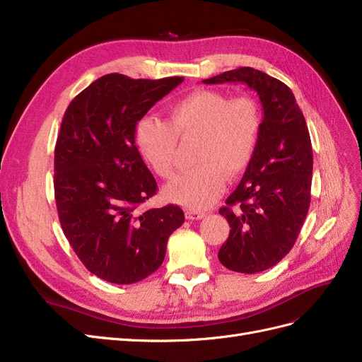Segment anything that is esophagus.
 Segmentation results:
<instances>
[{"mask_svg": "<svg viewBox=\"0 0 362 362\" xmlns=\"http://www.w3.org/2000/svg\"><path fill=\"white\" fill-rule=\"evenodd\" d=\"M206 214L204 211H196V210H187L185 211V218L189 221H199V218H204Z\"/></svg>", "mask_w": 362, "mask_h": 362, "instance_id": "34e87169", "label": "esophagus"}]
</instances>
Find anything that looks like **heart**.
Masks as SVG:
<instances>
[{
	"label": "heart",
	"instance_id": "heart-1",
	"mask_svg": "<svg viewBox=\"0 0 362 362\" xmlns=\"http://www.w3.org/2000/svg\"><path fill=\"white\" fill-rule=\"evenodd\" d=\"M262 117L247 95L229 98L218 90H194L168 108V122L144 117L136 127L141 157L158 177L175 169L178 139H198V168L177 175L164 187V198L192 210L211 205L225 190L226 177L235 180L255 156Z\"/></svg>",
	"mask_w": 362,
	"mask_h": 362
}]
</instances>
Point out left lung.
Returning a JSON list of instances; mask_svg holds the SVG:
<instances>
[{
  "label": "left lung",
  "instance_id": "obj_1",
  "mask_svg": "<svg viewBox=\"0 0 362 362\" xmlns=\"http://www.w3.org/2000/svg\"><path fill=\"white\" fill-rule=\"evenodd\" d=\"M205 84L243 83L262 105L255 156L221 213L229 237L218 261L238 273L267 270L296 243L311 202L313 148L305 117L287 84L254 68L226 71Z\"/></svg>",
  "mask_w": 362,
  "mask_h": 362
}]
</instances>
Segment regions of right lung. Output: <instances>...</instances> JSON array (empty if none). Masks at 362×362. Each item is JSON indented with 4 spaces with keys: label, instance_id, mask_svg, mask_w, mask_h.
<instances>
[{
    "label": "right lung",
    "instance_id": "add662e5",
    "mask_svg": "<svg viewBox=\"0 0 362 362\" xmlns=\"http://www.w3.org/2000/svg\"><path fill=\"white\" fill-rule=\"evenodd\" d=\"M182 76L133 80L108 74L64 112L54 151L60 225L86 269L112 284L152 275L170 234L184 223L177 205L140 213L157 182L136 146V125Z\"/></svg>",
    "mask_w": 362,
    "mask_h": 362
}]
</instances>
